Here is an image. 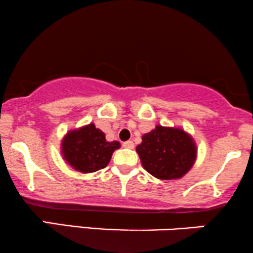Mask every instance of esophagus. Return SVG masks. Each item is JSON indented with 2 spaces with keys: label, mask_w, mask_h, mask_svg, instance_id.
Here are the masks:
<instances>
[{
  "label": "esophagus",
  "mask_w": 253,
  "mask_h": 253,
  "mask_svg": "<svg viewBox=\"0 0 253 253\" xmlns=\"http://www.w3.org/2000/svg\"><path fill=\"white\" fill-rule=\"evenodd\" d=\"M123 147H126V149H133L134 144L132 140H126V142L123 143Z\"/></svg>",
  "instance_id": "1"
}]
</instances>
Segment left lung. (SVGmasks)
I'll use <instances>...</instances> for the list:
<instances>
[{
	"label": "left lung",
	"mask_w": 253,
	"mask_h": 253,
	"mask_svg": "<svg viewBox=\"0 0 253 253\" xmlns=\"http://www.w3.org/2000/svg\"><path fill=\"white\" fill-rule=\"evenodd\" d=\"M136 151L144 169L160 180L182 178L194 165L198 153L191 134L180 127L162 126L143 134Z\"/></svg>",
	"instance_id": "left-lung-1"
}]
</instances>
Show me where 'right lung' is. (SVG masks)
Masks as SVG:
<instances>
[{"label":"right lung","mask_w":253,"mask_h":253,"mask_svg":"<svg viewBox=\"0 0 253 253\" xmlns=\"http://www.w3.org/2000/svg\"><path fill=\"white\" fill-rule=\"evenodd\" d=\"M117 140L107 142L104 133L93 123L71 130L61 142V153L68 165L81 173H93L109 164L114 151L120 149Z\"/></svg>","instance_id":"right-lung-1"}]
</instances>
